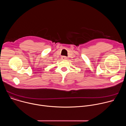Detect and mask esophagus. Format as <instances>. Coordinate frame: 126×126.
<instances>
[{"mask_svg": "<svg viewBox=\"0 0 126 126\" xmlns=\"http://www.w3.org/2000/svg\"><path fill=\"white\" fill-rule=\"evenodd\" d=\"M61 59H62V60H66V59H67V57H66V56H62V57H61Z\"/></svg>", "mask_w": 126, "mask_h": 126, "instance_id": "1", "label": "esophagus"}]
</instances>
